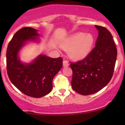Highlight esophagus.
Listing matches in <instances>:
<instances>
[{"instance_id": "34e87169", "label": "esophagus", "mask_w": 125, "mask_h": 125, "mask_svg": "<svg viewBox=\"0 0 125 125\" xmlns=\"http://www.w3.org/2000/svg\"><path fill=\"white\" fill-rule=\"evenodd\" d=\"M63 65L64 67H67L70 65V63H69L68 61L66 59H64L63 62Z\"/></svg>"}]
</instances>
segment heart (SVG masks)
<instances>
[{
    "instance_id": "obj_1",
    "label": "heart",
    "mask_w": 125,
    "mask_h": 125,
    "mask_svg": "<svg viewBox=\"0 0 125 125\" xmlns=\"http://www.w3.org/2000/svg\"><path fill=\"white\" fill-rule=\"evenodd\" d=\"M94 42V37L91 34L77 32L66 39L62 44V47L69 50V55L72 59L79 60L89 54Z\"/></svg>"
}]
</instances>
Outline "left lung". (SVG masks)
Listing matches in <instances>:
<instances>
[{
  "mask_svg": "<svg viewBox=\"0 0 125 125\" xmlns=\"http://www.w3.org/2000/svg\"><path fill=\"white\" fill-rule=\"evenodd\" d=\"M95 26L99 31L95 47L83 60L70 62L72 88L84 95L99 91L110 82L117 59V48L111 32L103 26Z\"/></svg>",
  "mask_w": 125,
  "mask_h": 125,
  "instance_id": "left-lung-1",
  "label": "left lung"
}]
</instances>
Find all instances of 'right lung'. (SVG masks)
I'll use <instances>...</instances> for the list:
<instances>
[{
    "label": "right lung",
    "mask_w": 125,
    "mask_h": 125,
    "mask_svg": "<svg viewBox=\"0 0 125 125\" xmlns=\"http://www.w3.org/2000/svg\"><path fill=\"white\" fill-rule=\"evenodd\" d=\"M37 30L23 27L14 34L7 50V71L10 81L26 95L34 98L45 96L52 89V80L63 66L62 57L39 55L32 63H22L18 52L28 40H36Z\"/></svg>",
    "instance_id": "right-lung-1"
}]
</instances>
